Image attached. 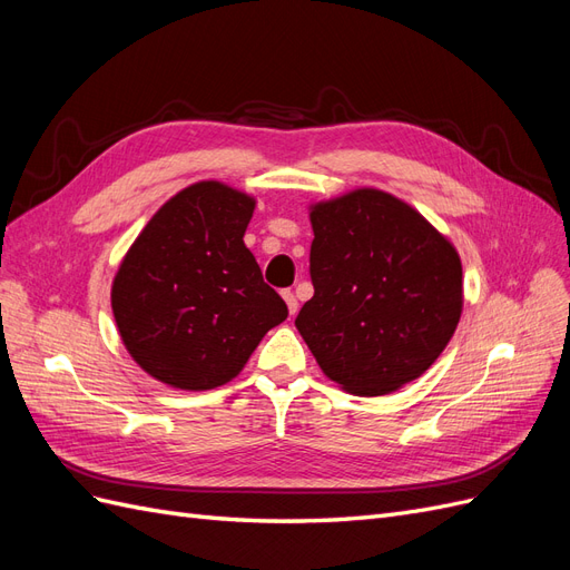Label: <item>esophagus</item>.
<instances>
[{"label": "esophagus", "instance_id": "esophagus-1", "mask_svg": "<svg viewBox=\"0 0 570 570\" xmlns=\"http://www.w3.org/2000/svg\"><path fill=\"white\" fill-rule=\"evenodd\" d=\"M283 299H285V304H287V312H289V316H295V314H297V308H299L297 297H295V292H292V289H283Z\"/></svg>", "mask_w": 570, "mask_h": 570}]
</instances>
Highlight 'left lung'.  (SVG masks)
I'll list each match as a JSON object with an SVG mask.
<instances>
[{
    "label": "left lung",
    "mask_w": 570,
    "mask_h": 570,
    "mask_svg": "<svg viewBox=\"0 0 570 570\" xmlns=\"http://www.w3.org/2000/svg\"><path fill=\"white\" fill-rule=\"evenodd\" d=\"M314 297L295 321L321 371L352 394L416 381L452 340L461 258L402 199L361 187L312 206Z\"/></svg>",
    "instance_id": "1"
}]
</instances>
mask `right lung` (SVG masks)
I'll list each match as a JSON object with an SVG mask.
<instances>
[{"label": "right lung", "instance_id": "1", "mask_svg": "<svg viewBox=\"0 0 570 570\" xmlns=\"http://www.w3.org/2000/svg\"><path fill=\"white\" fill-rule=\"evenodd\" d=\"M254 204L223 183H195L128 249L111 308L126 350L157 381L180 390L228 383L287 318V304L245 247Z\"/></svg>", "mask_w": 570, "mask_h": 570}]
</instances>
